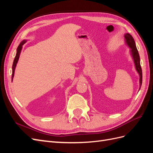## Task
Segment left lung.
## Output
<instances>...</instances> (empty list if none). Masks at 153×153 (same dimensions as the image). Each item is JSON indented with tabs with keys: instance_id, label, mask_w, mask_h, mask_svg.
Returning a JSON list of instances; mask_svg holds the SVG:
<instances>
[{
	"instance_id": "left-lung-1",
	"label": "left lung",
	"mask_w": 153,
	"mask_h": 153,
	"mask_svg": "<svg viewBox=\"0 0 153 153\" xmlns=\"http://www.w3.org/2000/svg\"><path fill=\"white\" fill-rule=\"evenodd\" d=\"M125 39H126V42L127 45L129 46L131 48V53L132 55V57L133 58L134 63H135V68L137 72L139 74L140 76V89L142 85V68L140 66V56L139 54H138L137 48L136 47L135 42L134 41V39L131 35L127 33L124 35Z\"/></svg>"
}]
</instances>
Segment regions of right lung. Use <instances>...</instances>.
I'll list each match as a JSON object with an SVG mask.
<instances>
[{
    "mask_svg": "<svg viewBox=\"0 0 153 153\" xmlns=\"http://www.w3.org/2000/svg\"><path fill=\"white\" fill-rule=\"evenodd\" d=\"M26 40H24L23 41L20 43V44L18 45V47L17 48V51H16V56L15 59H14V61H13V66H12V76H11V80L13 81V78L14 76V73H15V69L16 66V64L18 62V59H19V57H20V52H21V50L22 48V46L24 45L25 42H26Z\"/></svg>",
    "mask_w": 153,
    "mask_h": 153,
    "instance_id": "1",
    "label": "right lung"
}]
</instances>
